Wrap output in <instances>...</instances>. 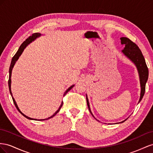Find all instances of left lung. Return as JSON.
Returning a JSON list of instances; mask_svg holds the SVG:
<instances>
[{
  "label": "left lung",
  "mask_w": 153,
  "mask_h": 153,
  "mask_svg": "<svg viewBox=\"0 0 153 153\" xmlns=\"http://www.w3.org/2000/svg\"><path fill=\"white\" fill-rule=\"evenodd\" d=\"M120 40L121 44L125 45L124 49L122 51V52H123L126 57H128L131 62L134 63V64L136 65L137 68L138 70V72L140 77V82L141 86L140 97L138 101V102H140L141 101V100L142 99L145 94L146 84L148 79V77H149V71H148V68L147 67L144 57H143L140 49H139V47L137 46L136 43H134L131 40H129V38L126 37L120 38ZM86 96L87 105H88V110L91 115L94 117L90 110L88 97H87V95ZM126 120L121 122V123H124V121H126Z\"/></svg>",
  "instance_id": "8db88e82"
}]
</instances>
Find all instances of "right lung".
Wrapping results in <instances>:
<instances>
[{"label": "right lung", "instance_id": "1", "mask_svg": "<svg viewBox=\"0 0 153 153\" xmlns=\"http://www.w3.org/2000/svg\"><path fill=\"white\" fill-rule=\"evenodd\" d=\"M41 36V34L40 33H34V34H32V36H30L28 38H27L26 39V40L22 43V45L20 46V47H19V50H18V51L16 52V53L15 54V56H13V58H12V60H11V65H10V70H9V74H10V77H9V80H8V86H9V89H10V94H11V97H12V99H13V102H14V104H15V106H16V109L17 110H19V111L21 113L22 115L23 116H24L25 118H27V119H30V120H37V119H32V118H30V117H27V116H26L25 115H24L23 113H22L21 112V111L19 110V107H18V106H17V104H16V101H15V99L13 97V95H12V93H11V72H12V69H13V67H14V65H15V63H16V62L17 60H18V59L19 58V57L20 56V55L22 54V53L23 52V51H24V49L25 48L27 47L29 43H31L33 41H34V40H35V39L36 38H38V37H39V36ZM74 86V85H72V86H71V87H69V88L66 90V91H65V94H64V95H65L67 94V93L68 92V91H70L71 90L73 87ZM63 106V102H62V104H61V106H59V109L58 110L56 111L55 113H54V114H53V115L52 116H51V117H49L48 118V119H40V120H47V119H51V118H52V117H53L54 116H55L56 114H57V113L59 112V111L60 110V109H61V108H62V106Z\"/></svg>", "mask_w": 153, "mask_h": 153}]
</instances>
